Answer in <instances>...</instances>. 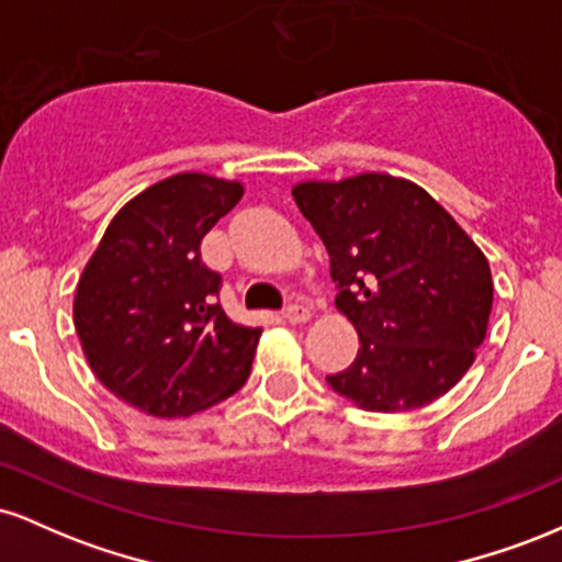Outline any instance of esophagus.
I'll return each mask as SVG.
<instances>
[{
  "mask_svg": "<svg viewBox=\"0 0 562 562\" xmlns=\"http://www.w3.org/2000/svg\"><path fill=\"white\" fill-rule=\"evenodd\" d=\"M285 319L290 325H303V322L312 319V312L306 306H301V303H293V306L285 308Z\"/></svg>",
  "mask_w": 562,
  "mask_h": 562,
  "instance_id": "esophagus-1",
  "label": "esophagus"
}]
</instances>
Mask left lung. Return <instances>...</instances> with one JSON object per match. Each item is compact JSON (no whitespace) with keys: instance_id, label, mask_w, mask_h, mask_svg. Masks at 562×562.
Returning <instances> with one entry per match:
<instances>
[{"instance_id":"obj_1","label":"left lung","mask_w":562,"mask_h":562,"mask_svg":"<svg viewBox=\"0 0 562 562\" xmlns=\"http://www.w3.org/2000/svg\"><path fill=\"white\" fill-rule=\"evenodd\" d=\"M293 200L330 256L335 306L359 335L353 364L327 378L367 412H409L454 389L486 338V256L420 184L391 173L303 179Z\"/></svg>"}]
</instances>
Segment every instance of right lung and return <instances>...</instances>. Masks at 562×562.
Returning a JSON list of instances; mask_svg holds the SVG:
<instances>
[{
  "label": "right lung",
  "mask_w": 562,
  "mask_h": 562,
  "mask_svg": "<svg viewBox=\"0 0 562 562\" xmlns=\"http://www.w3.org/2000/svg\"><path fill=\"white\" fill-rule=\"evenodd\" d=\"M237 179L182 171L111 218L76 285L74 325L94 378L145 415L209 409L250 375L261 327L214 303L222 277L200 261L205 232L235 209Z\"/></svg>",
  "instance_id": "obj_1"
}]
</instances>
